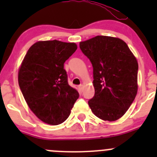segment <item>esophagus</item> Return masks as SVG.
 Wrapping results in <instances>:
<instances>
[{"label": "esophagus", "instance_id": "34e87169", "mask_svg": "<svg viewBox=\"0 0 157 157\" xmlns=\"http://www.w3.org/2000/svg\"><path fill=\"white\" fill-rule=\"evenodd\" d=\"M79 90H80V91H82V90H83V84H80V85H79Z\"/></svg>", "mask_w": 157, "mask_h": 157}]
</instances>
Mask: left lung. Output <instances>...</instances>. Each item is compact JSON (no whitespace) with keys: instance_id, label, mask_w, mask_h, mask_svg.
Masks as SVG:
<instances>
[{"instance_id":"1","label":"left lung","mask_w":157,"mask_h":157,"mask_svg":"<svg viewBox=\"0 0 157 157\" xmlns=\"http://www.w3.org/2000/svg\"><path fill=\"white\" fill-rule=\"evenodd\" d=\"M80 48L93 67L95 95L88 101L92 112L104 121H116L137 95V59L118 38L97 36L80 42Z\"/></svg>"}]
</instances>
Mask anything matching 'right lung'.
Returning a JSON list of instances; mask_svg holds the SVG:
<instances>
[{
    "label": "right lung",
    "instance_id": "right-lung-1",
    "mask_svg": "<svg viewBox=\"0 0 157 157\" xmlns=\"http://www.w3.org/2000/svg\"><path fill=\"white\" fill-rule=\"evenodd\" d=\"M75 43L40 41L30 47L18 73L20 90L32 112L43 122H64L79 97L68 84L64 64L75 52Z\"/></svg>",
    "mask_w": 157,
    "mask_h": 157
}]
</instances>
